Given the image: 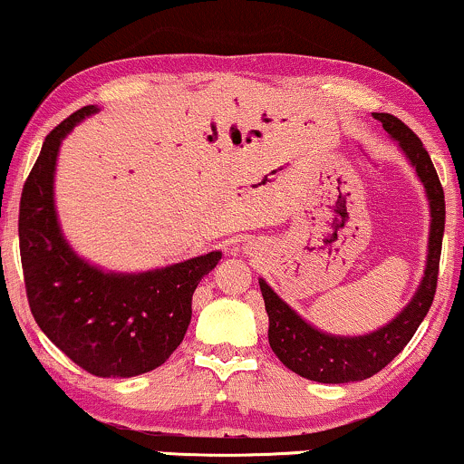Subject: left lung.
I'll return each instance as SVG.
<instances>
[{"mask_svg":"<svg viewBox=\"0 0 464 464\" xmlns=\"http://www.w3.org/2000/svg\"><path fill=\"white\" fill-rule=\"evenodd\" d=\"M382 129L398 141L409 157L420 180L430 199V241H428V262L424 279L413 296V301L392 320L390 324L370 335L340 337L327 335L310 327L295 310H290L279 296L260 279V290L265 296L268 314V344L285 368L295 374L316 382H353L363 381L381 372L396 354L409 344L421 320L430 310L437 293L439 260L445 230V198L437 169L421 140L402 120L392 113H374Z\"/></svg>","mask_w":464,"mask_h":464,"instance_id":"1","label":"left lung"}]
</instances>
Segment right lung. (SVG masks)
Masks as SVG:
<instances>
[{
	"mask_svg": "<svg viewBox=\"0 0 464 464\" xmlns=\"http://www.w3.org/2000/svg\"><path fill=\"white\" fill-rule=\"evenodd\" d=\"M96 107H82L44 137L23 185L19 249L25 293L43 334L94 376L129 379L168 362L191 323V296L221 251L157 271L102 273L62 237L53 206V171L62 140Z\"/></svg>",
	"mask_w": 464,
	"mask_h": 464,
	"instance_id": "right-lung-1",
	"label": "right lung"
}]
</instances>
